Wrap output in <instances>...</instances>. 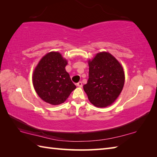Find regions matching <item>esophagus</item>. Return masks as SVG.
<instances>
[{
  "label": "esophagus",
  "mask_w": 157,
  "mask_h": 157,
  "mask_svg": "<svg viewBox=\"0 0 157 157\" xmlns=\"http://www.w3.org/2000/svg\"><path fill=\"white\" fill-rule=\"evenodd\" d=\"M77 86H78V87H79V88H82V82H78V84H77Z\"/></svg>",
  "instance_id": "obj_1"
}]
</instances>
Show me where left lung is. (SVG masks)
<instances>
[{
  "label": "left lung",
  "mask_w": 157,
  "mask_h": 157,
  "mask_svg": "<svg viewBox=\"0 0 157 157\" xmlns=\"http://www.w3.org/2000/svg\"><path fill=\"white\" fill-rule=\"evenodd\" d=\"M89 79L84 90L89 101L98 108L111 106L121 94L125 82L122 65L109 52H100L88 61Z\"/></svg>",
  "instance_id": "1"
}]
</instances>
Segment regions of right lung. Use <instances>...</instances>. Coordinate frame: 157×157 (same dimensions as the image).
<instances>
[{
  "instance_id": "right-lung-1",
  "label": "right lung",
  "mask_w": 157,
  "mask_h": 157,
  "mask_svg": "<svg viewBox=\"0 0 157 157\" xmlns=\"http://www.w3.org/2000/svg\"><path fill=\"white\" fill-rule=\"evenodd\" d=\"M67 64V60L55 51L48 52L40 60L33 71L32 83L42 101L59 105L64 102L76 88L65 70Z\"/></svg>"
}]
</instances>
